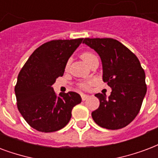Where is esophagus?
<instances>
[{
    "label": "esophagus",
    "instance_id": "obj_1",
    "mask_svg": "<svg viewBox=\"0 0 158 158\" xmlns=\"http://www.w3.org/2000/svg\"><path fill=\"white\" fill-rule=\"evenodd\" d=\"M89 96L88 94H81V98H82V100L84 101V100H86L88 98H89Z\"/></svg>",
    "mask_w": 158,
    "mask_h": 158
}]
</instances>
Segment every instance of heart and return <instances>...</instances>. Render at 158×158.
Wrapping results in <instances>:
<instances>
[{
  "label": "heart",
  "mask_w": 158,
  "mask_h": 158,
  "mask_svg": "<svg viewBox=\"0 0 158 158\" xmlns=\"http://www.w3.org/2000/svg\"><path fill=\"white\" fill-rule=\"evenodd\" d=\"M94 56L95 55H94V54H92V53H90V52L83 53V54L81 55V58L83 59V60H84V62H85L86 64L89 63V61L93 57H94ZM68 68H69V63L66 64V69H68ZM89 84L90 83H86V84H82L80 86H81L83 89H87Z\"/></svg>",
  "instance_id": "heart-1"
}]
</instances>
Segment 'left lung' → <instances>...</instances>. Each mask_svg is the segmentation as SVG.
<instances>
[{
    "label": "left lung",
    "instance_id": "8db88e82",
    "mask_svg": "<svg viewBox=\"0 0 158 158\" xmlns=\"http://www.w3.org/2000/svg\"><path fill=\"white\" fill-rule=\"evenodd\" d=\"M83 43L98 53L103 66V81L112 89L110 96L96 94L99 107L92 112L98 126L120 129L135 118L147 93L145 72L133 53L112 38H85Z\"/></svg>",
    "mask_w": 158,
    "mask_h": 158
}]
</instances>
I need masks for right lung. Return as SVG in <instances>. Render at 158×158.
Wrapping results in <instances>:
<instances>
[{"label": "right lung", "instance_id": "obj_1", "mask_svg": "<svg viewBox=\"0 0 158 158\" xmlns=\"http://www.w3.org/2000/svg\"><path fill=\"white\" fill-rule=\"evenodd\" d=\"M83 40L44 43L32 53L19 73L15 88L18 110L37 131L51 132L65 127L73 108L81 103L80 95L75 92L57 96L52 85L58 77L63 76L69 59Z\"/></svg>", "mask_w": 158, "mask_h": 158}]
</instances>
